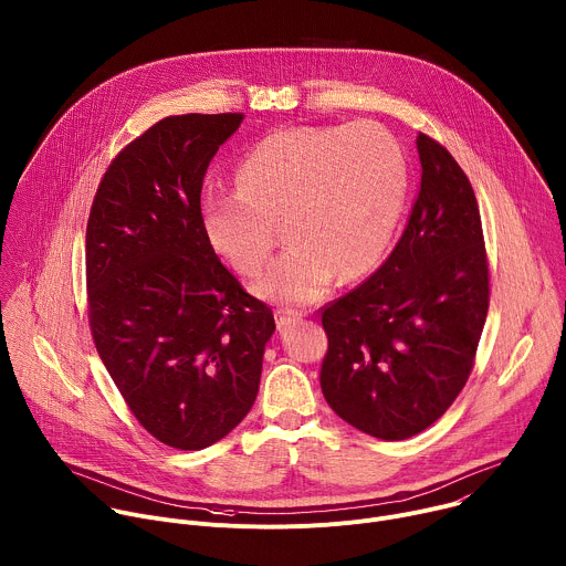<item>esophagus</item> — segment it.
<instances>
[{"mask_svg":"<svg viewBox=\"0 0 566 566\" xmlns=\"http://www.w3.org/2000/svg\"><path fill=\"white\" fill-rule=\"evenodd\" d=\"M275 317H277V329H289V327L297 325V322L302 319V313L291 311V308H277Z\"/></svg>","mask_w":566,"mask_h":566,"instance_id":"1","label":"esophagus"}]
</instances>
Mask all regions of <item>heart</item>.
Wrapping results in <instances>:
<instances>
[{
    "instance_id": "b5f03b06",
    "label": "heart",
    "mask_w": 566,
    "mask_h": 566,
    "mask_svg": "<svg viewBox=\"0 0 566 566\" xmlns=\"http://www.w3.org/2000/svg\"><path fill=\"white\" fill-rule=\"evenodd\" d=\"M234 184L237 192L201 201L210 247L255 277L282 228L289 251L255 291L302 306L325 295L336 273L354 280L378 264L406 201L408 164L398 140L369 120L286 127L241 156Z\"/></svg>"
}]
</instances>
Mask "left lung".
<instances>
[{
  "mask_svg": "<svg viewBox=\"0 0 566 566\" xmlns=\"http://www.w3.org/2000/svg\"><path fill=\"white\" fill-rule=\"evenodd\" d=\"M421 188L389 258L322 308L332 410L385 441L430 428L463 389L489 313V260L474 190L452 154L417 136Z\"/></svg>",
  "mask_w": 566,
  "mask_h": 566,
  "instance_id": "1",
  "label": "left lung"
}]
</instances>
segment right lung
<instances>
[{"label":"right lung","instance_id":"right-lung-1","mask_svg":"<svg viewBox=\"0 0 566 566\" xmlns=\"http://www.w3.org/2000/svg\"><path fill=\"white\" fill-rule=\"evenodd\" d=\"M241 120H158L112 160L87 221L96 349L136 421L177 450L208 448L249 415L275 332L201 226L206 170Z\"/></svg>","mask_w":566,"mask_h":566}]
</instances>
